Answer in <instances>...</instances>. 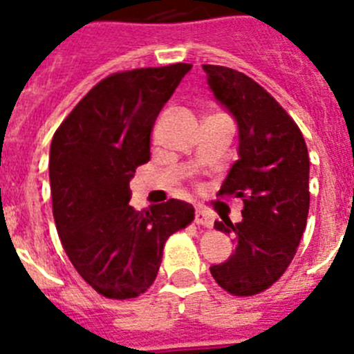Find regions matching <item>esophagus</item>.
<instances>
[{"label": "esophagus", "mask_w": 354, "mask_h": 354, "mask_svg": "<svg viewBox=\"0 0 354 354\" xmlns=\"http://www.w3.org/2000/svg\"><path fill=\"white\" fill-rule=\"evenodd\" d=\"M195 223L196 225H204V227L211 228L212 227V216L211 212H207L205 209L196 207L195 211Z\"/></svg>", "instance_id": "obj_1"}]
</instances>
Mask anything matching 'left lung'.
I'll list each match as a JSON object with an SVG mask.
<instances>
[{
    "instance_id": "obj_1",
    "label": "left lung",
    "mask_w": 354,
    "mask_h": 354,
    "mask_svg": "<svg viewBox=\"0 0 354 354\" xmlns=\"http://www.w3.org/2000/svg\"><path fill=\"white\" fill-rule=\"evenodd\" d=\"M204 72L239 131V158L218 196L243 200L239 223L214 221L232 234L236 250L211 266V274L227 292L253 296L273 286L296 255L310 205V159L299 127L261 84L221 65H204Z\"/></svg>"
}]
</instances>
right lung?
Returning a JSON list of instances; mask_svg holds the SVG:
<instances>
[{"label": "right lung", "mask_w": 354, "mask_h": 354, "mask_svg": "<svg viewBox=\"0 0 354 354\" xmlns=\"http://www.w3.org/2000/svg\"><path fill=\"white\" fill-rule=\"evenodd\" d=\"M189 64L111 74L77 102L49 150L53 216L65 253L86 283L113 299L136 298L158 277L162 248L195 209L168 200L129 205L134 170L150 159V131Z\"/></svg>", "instance_id": "obj_1"}]
</instances>
